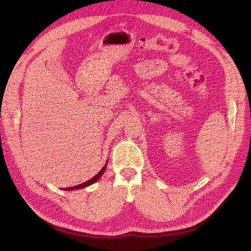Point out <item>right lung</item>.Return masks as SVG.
Here are the masks:
<instances>
[{
	"label": "right lung",
	"mask_w": 251,
	"mask_h": 251,
	"mask_svg": "<svg viewBox=\"0 0 251 251\" xmlns=\"http://www.w3.org/2000/svg\"><path fill=\"white\" fill-rule=\"evenodd\" d=\"M108 163V162H107ZM105 169H107V164H105L103 168L100 170V172L98 173L97 175H95V176L92 178V179H90V180H88V181H86V182H83V183H81V184H78V185H75V186H72V187H66V188H64V189H66V191H73V189H79V188H83V187H87V186H89V185H91V184H93V183H95V182L100 179L101 176H102V174L104 173V171H105Z\"/></svg>",
	"instance_id": "1"
}]
</instances>
